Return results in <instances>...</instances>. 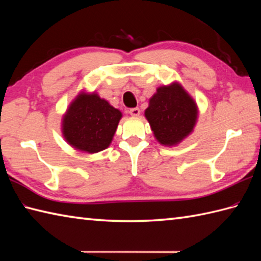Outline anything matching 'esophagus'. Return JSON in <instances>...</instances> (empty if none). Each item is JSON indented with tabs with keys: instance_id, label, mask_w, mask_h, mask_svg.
Returning <instances> with one entry per match:
<instances>
[{
	"instance_id": "34e87169",
	"label": "esophagus",
	"mask_w": 261,
	"mask_h": 261,
	"mask_svg": "<svg viewBox=\"0 0 261 261\" xmlns=\"http://www.w3.org/2000/svg\"><path fill=\"white\" fill-rule=\"evenodd\" d=\"M127 112H129V114H131L132 116H138L140 114V110L138 108H132L127 110Z\"/></svg>"
}]
</instances>
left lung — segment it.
Instances as JSON below:
<instances>
[{
	"instance_id": "1",
	"label": "left lung",
	"mask_w": 261,
	"mask_h": 261,
	"mask_svg": "<svg viewBox=\"0 0 261 261\" xmlns=\"http://www.w3.org/2000/svg\"><path fill=\"white\" fill-rule=\"evenodd\" d=\"M145 114L156 139L162 145L171 146L191 134L196 122L197 108L184 88L173 84L158 88Z\"/></svg>"
}]
</instances>
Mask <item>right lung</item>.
Masks as SVG:
<instances>
[{
    "label": "right lung",
    "instance_id": "1",
    "mask_svg": "<svg viewBox=\"0 0 261 261\" xmlns=\"http://www.w3.org/2000/svg\"><path fill=\"white\" fill-rule=\"evenodd\" d=\"M121 116L119 110L96 94H81L64 116L63 134L76 149L98 152L110 146Z\"/></svg>",
    "mask_w": 261,
    "mask_h": 261
}]
</instances>
